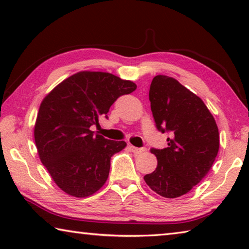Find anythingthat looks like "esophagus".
<instances>
[{
  "mask_svg": "<svg viewBox=\"0 0 249 249\" xmlns=\"http://www.w3.org/2000/svg\"><path fill=\"white\" fill-rule=\"evenodd\" d=\"M129 148H130V150L133 151L134 154H141V153H142V151L146 150L145 148H140V147H135L133 145H130Z\"/></svg>",
  "mask_w": 249,
  "mask_h": 249,
  "instance_id": "1",
  "label": "esophagus"
}]
</instances>
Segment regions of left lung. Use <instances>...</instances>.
I'll use <instances>...</instances> for the list:
<instances>
[{"mask_svg": "<svg viewBox=\"0 0 249 249\" xmlns=\"http://www.w3.org/2000/svg\"><path fill=\"white\" fill-rule=\"evenodd\" d=\"M156 127L168 133V146L151 148L157 168L144 179L159 196L185 195L204 178L217 156L218 128L199 96L167 75H156L149 89Z\"/></svg>", "mask_w": 249, "mask_h": 249, "instance_id": "1", "label": "left lung"}]
</instances>
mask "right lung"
Returning a JSON list of instances; mask_svg holds the SVG:
<instances>
[{"instance_id":"1","label":"right lung","mask_w":249,"mask_h":249,"mask_svg":"<svg viewBox=\"0 0 249 249\" xmlns=\"http://www.w3.org/2000/svg\"><path fill=\"white\" fill-rule=\"evenodd\" d=\"M137 86L114 74L81 71L64 80L40 104L34 129L39 158L59 188L69 196L93 195L107 180L111 157L126 142L90 129L107 119L112 104Z\"/></svg>"}]
</instances>
